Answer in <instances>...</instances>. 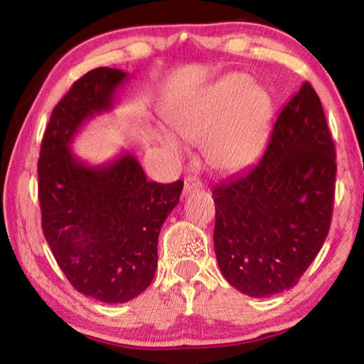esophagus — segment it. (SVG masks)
<instances>
[{"mask_svg": "<svg viewBox=\"0 0 364 364\" xmlns=\"http://www.w3.org/2000/svg\"><path fill=\"white\" fill-rule=\"evenodd\" d=\"M200 188H203V183H200L198 178H194V176H186V178H184V186H183V193L184 194L193 193V191H199Z\"/></svg>", "mask_w": 364, "mask_h": 364, "instance_id": "obj_1", "label": "esophagus"}]
</instances>
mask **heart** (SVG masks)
<instances>
[{"mask_svg":"<svg viewBox=\"0 0 364 364\" xmlns=\"http://www.w3.org/2000/svg\"><path fill=\"white\" fill-rule=\"evenodd\" d=\"M272 100L245 73H232L200 90L168 114L171 131L181 139L203 142L205 164L222 175L247 168L261 152ZM161 142L180 152L175 137L161 132Z\"/></svg>","mask_w":364,"mask_h":364,"instance_id":"b5f03b06","label":"heart"}]
</instances>
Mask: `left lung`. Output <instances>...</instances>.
Here are the masks:
<instances>
[{
	"mask_svg": "<svg viewBox=\"0 0 364 364\" xmlns=\"http://www.w3.org/2000/svg\"><path fill=\"white\" fill-rule=\"evenodd\" d=\"M336 173L324 109L304 82L280 109L262 157L213 188V247L230 285L265 298L298 284L328 233Z\"/></svg>",
	"mask_w": 364,
	"mask_h": 364,
	"instance_id": "left-lung-1",
	"label": "left lung"
}]
</instances>
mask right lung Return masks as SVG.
I'll return each instance as SVG.
<instances>
[{"label":"right lung","instance_id":"obj_1","mask_svg":"<svg viewBox=\"0 0 364 364\" xmlns=\"http://www.w3.org/2000/svg\"><path fill=\"white\" fill-rule=\"evenodd\" d=\"M126 80L112 68L77 79L51 113L38 159L45 240L71 285L102 303H126L151 285L160 228L183 191L181 180L147 181L128 151L102 165L73 152L77 132L112 112Z\"/></svg>","mask_w":364,"mask_h":364}]
</instances>
